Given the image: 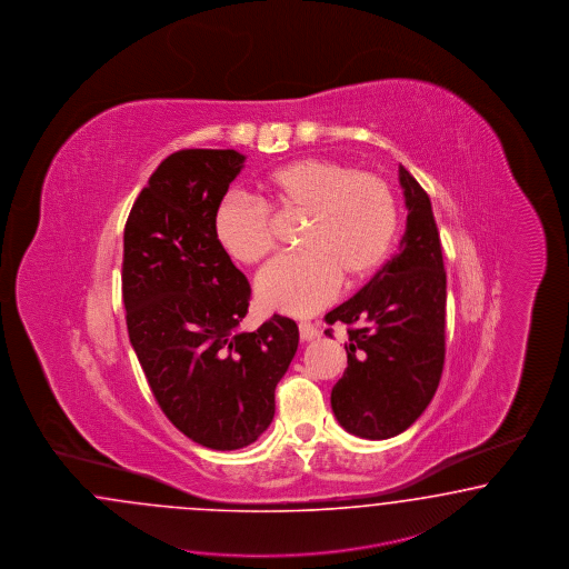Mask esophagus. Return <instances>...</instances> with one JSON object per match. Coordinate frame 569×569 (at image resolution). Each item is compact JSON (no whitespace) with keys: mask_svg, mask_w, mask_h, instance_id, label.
Listing matches in <instances>:
<instances>
[{"mask_svg":"<svg viewBox=\"0 0 569 569\" xmlns=\"http://www.w3.org/2000/svg\"><path fill=\"white\" fill-rule=\"evenodd\" d=\"M299 335H301L303 341H310V339L320 335V329L312 322H299Z\"/></svg>","mask_w":569,"mask_h":569,"instance_id":"1","label":"esophagus"}]
</instances>
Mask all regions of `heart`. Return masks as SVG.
Masks as SVG:
<instances>
[{
  "label": "heart",
  "instance_id": "obj_1",
  "mask_svg": "<svg viewBox=\"0 0 569 569\" xmlns=\"http://www.w3.org/2000/svg\"><path fill=\"white\" fill-rule=\"evenodd\" d=\"M266 190L282 218L301 220L303 251L276 257L257 276L266 310L308 316L349 282L372 274L398 230V202L386 178L332 159H299L276 169ZM213 234L230 259L253 266L276 247L274 221L263 202L244 194L221 201Z\"/></svg>",
  "mask_w": 569,
  "mask_h": 569
}]
</instances>
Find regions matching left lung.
Listing matches in <instances>:
<instances>
[{"label": "left lung", "instance_id": "left-lung-1", "mask_svg": "<svg viewBox=\"0 0 569 569\" xmlns=\"http://www.w3.org/2000/svg\"><path fill=\"white\" fill-rule=\"evenodd\" d=\"M400 183L408 207L400 251L325 316L327 325H346L349 335L348 368L330 393L332 412L343 429L367 440L393 438L421 417L446 358L438 223L429 194L403 167Z\"/></svg>", "mask_w": 569, "mask_h": 569}]
</instances>
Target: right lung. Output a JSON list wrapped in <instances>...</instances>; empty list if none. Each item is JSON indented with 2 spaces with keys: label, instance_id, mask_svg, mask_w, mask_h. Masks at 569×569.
<instances>
[{
  "label": "right lung",
  "instance_id": "right-lung-1",
  "mask_svg": "<svg viewBox=\"0 0 569 569\" xmlns=\"http://www.w3.org/2000/svg\"><path fill=\"white\" fill-rule=\"evenodd\" d=\"M242 161L213 148L169 154L123 232L129 341L167 419L211 450H239L270 427L276 386L299 343L295 320L280 313L237 330L251 284L221 251L213 220Z\"/></svg>",
  "mask_w": 569,
  "mask_h": 569
}]
</instances>
